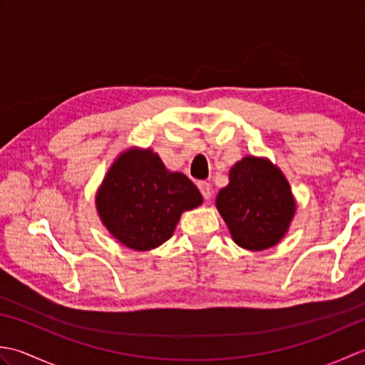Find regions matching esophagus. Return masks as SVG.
<instances>
[{"mask_svg":"<svg viewBox=\"0 0 365 365\" xmlns=\"http://www.w3.org/2000/svg\"><path fill=\"white\" fill-rule=\"evenodd\" d=\"M197 188L200 190V192H202L204 199H210V197H212V187H210V183L199 182V183H197Z\"/></svg>","mask_w":365,"mask_h":365,"instance_id":"1","label":"esophagus"}]
</instances>
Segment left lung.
I'll return each instance as SVG.
<instances>
[{
  "instance_id": "1",
  "label": "left lung",
  "mask_w": 365,
  "mask_h": 365,
  "mask_svg": "<svg viewBox=\"0 0 365 365\" xmlns=\"http://www.w3.org/2000/svg\"><path fill=\"white\" fill-rule=\"evenodd\" d=\"M216 208L238 246L263 251L287 234L297 204L282 170L251 155L230 169L229 185L218 192Z\"/></svg>"
}]
</instances>
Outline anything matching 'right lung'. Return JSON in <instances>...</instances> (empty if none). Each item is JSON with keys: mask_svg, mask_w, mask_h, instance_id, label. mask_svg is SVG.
Returning <instances> with one entry per match:
<instances>
[{"mask_svg": "<svg viewBox=\"0 0 365 365\" xmlns=\"http://www.w3.org/2000/svg\"><path fill=\"white\" fill-rule=\"evenodd\" d=\"M202 204L187 175L169 173L150 149L119 155L96 196L100 220L110 234L135 251H149L174 234L180 215Z\"/></svg>", "mask_w": 365, "mask_h": 365, "instance_id": "1", "label": "right lung"}]
</instances>
